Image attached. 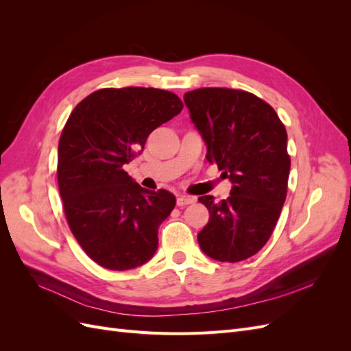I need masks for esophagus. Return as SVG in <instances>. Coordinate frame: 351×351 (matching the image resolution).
I'll return each instance as SVG.
<instances>
[{
  "label": "esophagus",
  "mask_w": 351,
  "mask_h": 351,
  "mask_svg": "<svg viewBox=\"0 0 351 351\" xmlns=\"http://www.w3.org/2000/svg\"><path fill=\"white\" fill-rule=\"evenodd\" d=\"M196 200L195 196H187V195H182L177 197V206H186V205H190L193 204V202Z\"/></svg>",
  "instance_id": "obj_1"
}]
</instances>
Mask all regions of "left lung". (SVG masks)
I'll use <instances>...</instances> for the list:
<instances>
[{
    "label": "left lung",
    "mask_w": 351,
    "mask_h": 351,
    "mask_svg": "<svg viewBox=\"0 0 351 351\" xmlns=\"http://www.w3.org/2000/svg\"><path fill=\"white\" fill-rule=\"evenodd\" d=\"M184 104L206 145V159L232 183L224 200L199 197L209 210L199 246L219 262L244 261L267 244L285 202V127L271 105L250 92L202 88L184 93Z\"/></svg>",
    "instance_id": "8db88e82"
}]
</instances>
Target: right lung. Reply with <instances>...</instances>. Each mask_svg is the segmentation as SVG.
Segmentation results:
<instances>
[{"label":"right lung","mask_w":351,"mask_h":351,"mask_svg":"<svg viewBox=\"0 0 351 351\" xmlns=\"http://www.w3.org/2000/svg\"><path fill=\"white\" fill-rule=\"evenodd\" d=\"M177 95L155 88L99 89L70 114L58 143V187L73 236L111 271L141 267L158 249V228L176 196L141 187L123 167L156 127L182 112Z\"/></svg>","instance_id":"obj_1"}]
</instances>
